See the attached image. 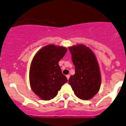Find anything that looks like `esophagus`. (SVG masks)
<instances>
[{
  "label": "esophagus",
  "mask_w": 126,
  "mask_h": 126,
  "mask_svg": "<svg viewBox=\"0 0 126 126\" xmlns=\"http://www.w3.org/2000/svg\"><path fill=\"white\" fill-rule=\"evenodd\" d=\"M66 78H67V79H68V80H69V78H70V75H66Z\"/></svg>",
  "instance_id": "34e87169"
}]
</instances>
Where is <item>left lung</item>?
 Returning a JSON list of instances; mask_svg holds the SVG:
<instances>
[{"label": "left lung", "instance_id": "obj_1", "mask_svg": "<svg viewBox=\"0 0 126 126\" xmlns=\"http://www.w3.org/2000/svg\"><path fill=\"white\" fill-rule=\"evenodd\" d=\"M75 68V74L69 79V83L76 96L83 100L94 96L99 90L100 70L94 53L83 44L69 47Z\"/></svg>", "mask_w": 126, "mask_h": 126}]
</instances>
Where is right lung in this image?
<instances>
[{
	"mask_svg": "<svg viewBox=\"0 0 126 126\" xmlns=\"http://www.w3.org/2000/svg\"><path fill=\"white\" fill-rule=\"evenodd\" d=\"M67 49L49 44L36 53L30 69V83L33 92L43 100L54 98L62 85L67 82L58 64Z\"/></svg>",
	"mask_w": 126,
	"mask_h": 126,
	"instance_id": "right-lung-1",
	"label": "right lung"
}]
</instances>
